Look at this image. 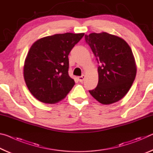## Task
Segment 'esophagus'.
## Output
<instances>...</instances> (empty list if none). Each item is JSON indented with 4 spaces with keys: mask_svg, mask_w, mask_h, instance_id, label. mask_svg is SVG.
Returning <instances> with one entry per match:
<instances>
[{
    "mask_svg": "<svg viewBox=\"0 0 153 153\" xmlns=\"http://www.w3.org/2000/svg\"><path fill=\"white\" fill-rule=\"evenodd\" d=\"M85 77H86V76H85V75H82V76L78 77V80H79L80 82H82L84 80Z\"/></svg>",
    "mask_w": 153,
    "mask_h": 153,
    "instance_id": "esophagus-1",
    "label": "esophagus"
}]
</instances>
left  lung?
I'll return each mask as SVG.
<instances>
[{"label":"left lung","instance_id":"8db88e82","mask_svg":"<svg viewBox=\"0 0 153 153\" xmlns=\"http://www.w3.org/2000/svg\"><path fill=\"white\" fill-rule=\"evenodd\" d=\"M97 57L98 82L89 92L102 105L120 100L128 92L136 76V64L130 46L123 38L107 32L85 35Z\"/></svg>","mask_w":153,"mask_h":153}]
</instances>
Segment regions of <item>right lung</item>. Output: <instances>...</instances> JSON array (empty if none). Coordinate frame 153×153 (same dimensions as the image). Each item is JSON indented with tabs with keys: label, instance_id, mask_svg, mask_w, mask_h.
<instances>
[{
	"label": "right lung",
	"instance_id": "obj_1",
	"mask_svg": "<svg viewBox=\"0 0 153 153\" xmlns=\"http://www.w3.org/2000/svg\"><path fill=\"white\" fill-rule=\"evenodd\" d=\"M84 33H58L36 40L25 58L24 77L28 90L39 101L55 104L74 86L68 74V55Z\"/></svg>",
	"mask_w": 153,
	"mask_h": 153
}]
</instances>
